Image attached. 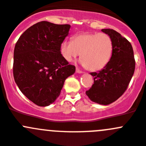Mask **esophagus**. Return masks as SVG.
Wrapping results in <instances>:
<instances>
[{
    "label": "esophagus",
    "mask_w": 146,
    "mask_h": 146,
    "mask_svg": "<svg viewBox=\"0 0 146 146\" xmlns=\"http://www.w3.org/2000/svg\"><path fill=\"white\" fill-rule=\"evenodd\" d=\"M76 73H83V72L81 71V70H80L78 68H76Z\"/></svg>",
    "instance_id": "34e87169"
}]
</instances>
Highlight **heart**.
I'll list each match as a JSON object with an SVG mask.
<instances>
[{
  "label": "heart",
  "instance_id": "heart-1",
  "mask_svg": "<svg viewBox=\"0 0 146 146\" xmlns=\"http://www.w3.org/2000/svg\"><path fill=\"white\" fill-rule=\"evenodd\" d=\"M60 51L68 62L80 54V63L88 70L96 71L110 62L113 53V42L105 33H85L74 36L73 41H63Z\"/></svg>",
  "mask_w": 146,
  "mask_h": 146
}]
</instances>
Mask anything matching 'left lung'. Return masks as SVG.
<instances>
[{
	"mask_svg": "<svg viewBox=\"0 0 146 146\" xmlns=\"http://www.w3.org/2000/svg\"><path fill=\"white\" fill-rule=\"evenodd\" d=\"M102 31L112 39V55L102 70L90 73L94 77V84L86 94L92 102L107 105L126 91L134 73L135 61L133 47L127 39L113 29Z\"/></svg>",
	"mask_w": 146,
	"mask_h": 146,
	"instance_id": "1",
	"label": "left lung"
}]
</instances>
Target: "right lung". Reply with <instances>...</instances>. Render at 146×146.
<instances>
[{
  "label": "right lung",
  "instance_id": "obj_1",
  "mask_svg": "<svg viewBox=\"0 0 146 146\" xmlns=\"http://www.w3.org/2000/svg\"><path fill=\"white\" fill-rule=\"evenodd\" d=\"M70 28L69 24L40 21L27 29L15 45V82L39 107H47L56 100L65 79L76 71V67L69 65L60 51Z\"/></svg>",
  "mask_w": 146,
  "mask_h": 146
}]
</instances>
